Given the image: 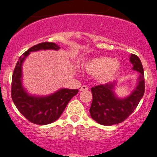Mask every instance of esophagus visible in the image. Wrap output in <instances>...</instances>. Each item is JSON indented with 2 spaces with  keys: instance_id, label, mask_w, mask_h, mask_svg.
<instances>
[{
  "instance_id": "obj_1",
  "label": "esophagus",
  "mask_w": 157,
  "mask_h": 157,
  "mask_svg": "<svg viewBox=\"0 0 157 157\" xmlns=\"http://www.w3.org/2000/svg\"><path fill=\"white\" fill-rule=\"evenodd\" d=\"M88 90V87L86 85L82 86V87L80 88V91H85V90Z\"/></svg>"
}]
</instances>
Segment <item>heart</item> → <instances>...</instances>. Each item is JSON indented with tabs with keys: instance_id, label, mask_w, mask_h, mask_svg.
I'll use <instances>...</instances> for the list:
<instances>
[{
	"instance_id": "1",
	"label": "heart",
	"mask_w": 157,
	"mask_h": 157,
	"mask_svg": "<svg viewBox=\"0 0 157 157\" xmlns=\"http://www.w3.org/2000/svg\"><path fill=\"white\" fill-rule=\"evenodd\" d=\"M120 63L110 57H96L86 61L83 67L89 75L96 76L98 82L105 84L111 81L120 70Z\"/></svg>"
}]
</instances>
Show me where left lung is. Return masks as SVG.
<instances>
[{
  "instance_id": "left-lung-1",
  "label": "left lung",
  "mask_w": 157,
  "mask_h": 157,
  "mask_svg": "<svg viewBox=\"0 0 157 157\" xmlns=\"http://www.w3.org/2000/svg\"><path fill=\"white\" fill-rule=\"evenodd\" d=\"M130 61L133 70L139 72L137 85L125 98L117 97L114 93L117 81L113 83L98 85L91 88L93 101L90 108L92 119L102 125H113L122 122L136 108L145 93V76L140 59L131 54Z\"/></svg>"
}]
</instances>
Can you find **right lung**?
<instances>
[{"label": "right lung", "instance_id": "1", "mask_svg": "<svg viewBox=\"0 0 157 157\" xmlns=\"http://www.w3.org/2000/svg\"><path fill=\"white\" fill-rule=\"evenodd\" d=\"M60 47L52 42H44L33 46L19 58L12 78V98L21 113L34 124L44 125L57 120L78 89L61 88L49 96H38L29 94L22 84V65L31 52L39 50H58Z\"/></svg>", "mask_w": 157, "mask_h": 157}]
</instances>
